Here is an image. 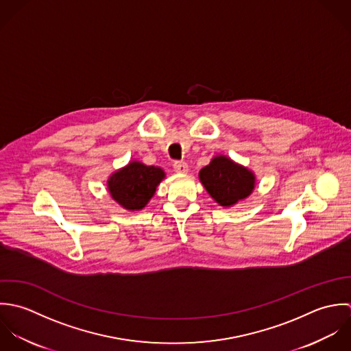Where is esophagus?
Listing matches in <instances>:
<instances>
[{"mask_svg": "<svg viewBox=\"0 0 351 351\" xmlns=\"http://www.w3.org/2000/svg\"><path fill=\"white\" fill-rule=\"evenodd\" d=\"M173 169L178 173H187L189 172V165L186 161H175Z\"/></svg>", "mask_w": 351, "mask_h": 351, "instance_id": "esophagus-1", "label": "esophagus"}]
</instances>
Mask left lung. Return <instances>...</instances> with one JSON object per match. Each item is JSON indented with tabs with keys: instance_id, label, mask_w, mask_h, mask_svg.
<instances>
[{
	"instance_id": "left-lung-1",
	"label": "left lung",
	"mask_w": 351,
	"mask_h": 351,
	"mask_svg": "<svg viewBox=\"0 0 351 351\" xmlns=\"http://www.w3.org/2000/svg\"><path fill=\"white\" fill-rule=\"evenodd\" d=\"M199 180L211 198L225 208L245 199L255 189L254 172L226 156H215L199 171Z\"/></svg>"
}]
</instances>
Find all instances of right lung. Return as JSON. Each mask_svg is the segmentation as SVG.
<instances>
[{
	"mask_svg": "<svg viewBox=\"0 0 351 351\" xmlns=\"http://www.w3.org/2000/svg\"><path fill=\"white\" fill-rule=\"evenodd\" d=\"M165 178L161 168L132 161L112 173L107 182L108 191L122 208L141 210L156 193V187Z\"/></svg>",
	"mask_w": 351,
	"mask_h": 351,
	"instance_id": "1",
	"label": "right lung"
}]
</instances>
